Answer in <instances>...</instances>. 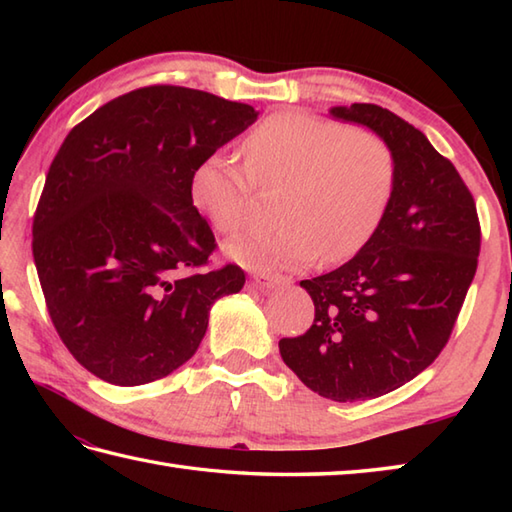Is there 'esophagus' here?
<instances>
[{
	"label": "esophagus",
	"mask_w": 512,
	"mask_h": 512,
	"mask_svg": "<svg viewBox=\"0 0 512 512\" xmlns=\"http://www.w3.org/2000/svg\"><path fill=\"white\" fill-rule=\"evenodd\" d=\"M253 284L262 290H273V288H284L290 286L292 279L290 277H281V275H255Z\"/></svg>",
	"instance_id": "esophagus-1"
}]
</instances>
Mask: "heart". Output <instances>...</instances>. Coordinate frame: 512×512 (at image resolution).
<instances>
[{
	"label": "heart",
	"instance_id": "obj_1",
	"mask_svg": "<svg viewBox=\"0 0 512 512\" xmlns=\"http://www.w3.org/2000/svg\"><path fill=\"white\" fill-rule=\"evenodd\" d=\"M242 156L255 187H281L275 231L239 235L224 246L228 259L255 273L301 268L319 257L336 264L361 253L394 193L396 165L385 140L330 118L268 116L244 140ZM247 179L220 154L195 165L191 202L215 231L242 226L253 193Z\"/></svg>",
	"mask_w": 512,
	"mask_h": 512
}]
</instances>
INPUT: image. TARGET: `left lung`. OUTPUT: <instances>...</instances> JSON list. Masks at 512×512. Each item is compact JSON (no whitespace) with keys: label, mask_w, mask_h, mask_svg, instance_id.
Returning a JSON list of instances; mask_svg holds the SVG:
<instances>
[{"label":"left lung","mask_w":512,"mask_h":512,"mask_svg":"<svg viewBox=\"0 0 512 512\" xmlns=\"http://www.w3.org/2000/svg\"><path fill=\"white\" fill-rule=\"evenodd\" d=\"M330 116L385 140L394 193L361 253L301 281L314 323L281 339L279 352L319 396L356 402L389 394L436 361L475 277L480 222L460 173L420 129L372 103L336 105Z\"/></svg>","instance_id":"8db88e82"}]
</instances>
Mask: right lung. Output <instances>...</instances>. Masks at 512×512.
<instances>
[{"instance_id": "add662e5", "label": "right lung", "mask_w": 512, "mask_h": 512, "mask_svg": "<svg viewBox=\"0 0 512 512\" xmlns=\"http://www.w3.org/2000/svg\"><path fill=\"white\" fill-rule=\"evenodd\" d=\"M246 103L151 85L105 103L63 140L32 224L50 319L105 383L169 376L198 350L213 303L244 270H198L215 248L189 180L257 121Z\"/></svg>"}]
</instances>
